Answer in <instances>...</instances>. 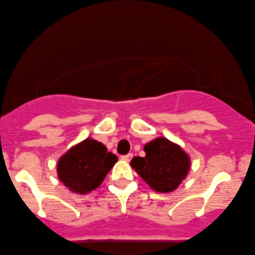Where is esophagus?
Wrapping results in <instances>:
<instances>
[{
	"label": "esophagus",
	"mask_w": 255,
	"mask_h": 255,
	"mask_svg": "<svg viewBox=\"0 0 255 255\" xmlns=\"http://www.w3.org/2000/svg\"><path fill=\"white\" fill-rule=\"evenodd\" d=\"M132 157H133V153H127V155L121 156V159H123V161H129Z\"/></svg>",
	"instance_id": "obj_1"
}]
</instances>
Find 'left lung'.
Returning a JSON list of instances; mask_svg holds the SVG:
<instances>
[{"label": "left lung", "mask_w": 255, "mask_h": 255, "mask_svg": "<svg viewBox=\"0 0 255 255\" xmlns=\"http://www.w3.org/2000/svg\"><path fill=\"white\" fill-rule=\"evenodd\" d=\"M145 157H134L130 166L159 194L174 191L186 178L191 159L180 145L163 136L145 144Z\"/></svg>", "instance_id": "8db88e82"}]
</instances>
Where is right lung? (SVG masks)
<instances>
[{"mask_svg":"<svg viewBox=\"0 0 255 255\" xmlns=\"http://www.w3.org/2000/svg\"><path fill=\"white\" fill-rule=\"evenodd\" d=\"M104 144L87 138L66 151L57 163L58 178L71 192L86 195L104 181L117 162Z\"/></svg>","mask_w":255,"mask_h":255,"instance_id":"obj_1","label":"right lung"}]
</instances>
